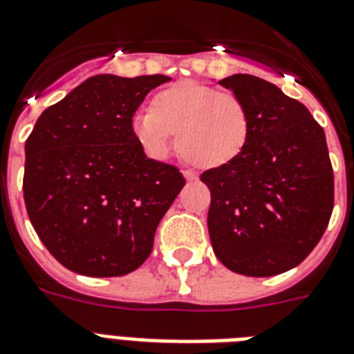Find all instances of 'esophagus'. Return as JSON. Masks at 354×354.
I'll return each mask as SVG.
<instances>
[{"label":"esophagus","mask_w":354,"mask_h":354,"mask_svg":"<svg viewBox=\"0 0 354 354\" xmlns=\"http://www.w3.org/2000/svg\"><path fill=\"white\" fill-rule=\"evenodd\" d=\"M183 176H185L187 182H196V180H198V172L187 169V171H183Z\"/></svg>","instance_id":"esophagus-1"}]
</instances>
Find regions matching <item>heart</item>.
<instances>
[{"mask_svg":"<svg viewBox=\"0 0 354 354\" xmlns=\"http://www.w3.org/2000/svg\"><path fill=\"white\" fill-rule=\"evenodd\" d=\"M136 142L153 158H163L176 135L183 160L201 169H216L245 149L250 117L239 97L198 82H178L151 99V109L131 118Z\"/></svg>","mask_w":354,"mask_h":354,"instance_id":"obj_1","label":"heart"}]
</instances>
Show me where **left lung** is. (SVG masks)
<instances>
[{"mask_svg":"<svg viewBox=\"0 0 354 354\" xmlns=\"http://www.w3.org/2000/svg\"><path fill=\"white\" fill-rule=\"evenodd\" d=\"M219 84L243 100L250 133L236 160L201 174L210 243L228 270L272 277L301 264L331 218L326 135L304 104L272 82L236 73Z\"/></svg>","mask_w":354,"mask_h":354,"instance_id":"left-lung-1","label":"left lung"}]
</instances>
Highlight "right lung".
Listing matches in <instances>:
<instances>
[{"instance_id": "1", "label": "right lung", "mask_w": 354, "mask_h": 354, "mask_svg": "<svg viewBox=\"0 0 354 354\" xmlns=\"http://www.w3.org/2000/svg\"><path fill=\"white\" fill-rule=\"evenodd\" d=\"M167 81L100 73L35 122L25 144L23 196L32 227L64 268L118 277L149 257L185 180L174 165L145 156L131 118Z\"/></svg>"}]
</instances>
